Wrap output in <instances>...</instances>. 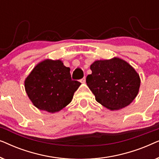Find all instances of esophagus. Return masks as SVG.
Returning <instances> with one entry per match:
<instances>
[{"instance_id": "34e87169", "label": "esophagus", "mask_w": 159, "mask_h": 159, "mask_svg": "<svg viewBox=\"0 0 159 159\" xmlns=\"http://www.w3.org/2000/svg\"><path fill=\"white\" fill-rule=\"evenodd\" d=\"M81 82L82 83H85V77H83L81 80Z\"/></svg>"}]
</instances>
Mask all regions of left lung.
Segmentation results:
<instances>
[{
    "label": "left lung",
    "mask_w": 159,
    "mask_h": 159,
    "mask_svg": "<svg viewBox=\"0 0 159 159\" xmlns=\"http://www.w3.org/2000/svg\"><path fill=\"white\" fill-rule=\"evenodd\" d=\"M92 74L86 82L95 100L110 110H118L135 98L140 85L139 75L121 58L96 61L90 66Z\"/></svg>",
    "instance_id": "1"
}]
</instances>
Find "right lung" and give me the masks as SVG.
Returning <instances> with one entry per match:
<instances>
[{"label":"right lung","mask_w":159,"mask_h":159,"mask_svg":"<svg viewBox=\"0 0 159 159\" xmlns=\"http://www.w3.org/2000/svg\"><path fill=\"white\" fill-rule=\"evenodd\" d=\"M80 84L71 80L70 69L60 60L49 59L39 63L25 82L32 103L50 113L59 111L68 105Z\"/></svg>","instance_id":"right-lung-1"}]
</instances>
